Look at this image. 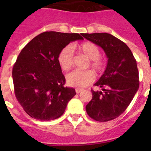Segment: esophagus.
Segmentation results:
<instances>
[{
  "label": "esophagus",
  "mask_w": 151,
  "mask_h": 151,
  "mask_svg": "<svg viewBox=\"0 0 151 151\" xmlns=\"http://www.w3.org/2000/svg\"><path fill=\"white\" fill-rule=\"evenodd\" d=\"M82 89H79V88H76V92L77 94H78V93H80V92L82 91Z\"/></svg>",
  "instance_id": "34e87169"
}]
</instances>
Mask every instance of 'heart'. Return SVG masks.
<instances>
[{"label":"heart","mask_w":151,"mask_h":151,"mask_svg":"<svg viewBox=\"0 0 151 151\" xmlns=\"http://www.w3.org/2000/svg\"><path fill=\"white\" fill-rule=\"evenodd\" d=\"M78 51L90 60V66L97 73L104 70L105 63L100 58V49L95 44L86 41L78 46ZM58 62L63 70L68 71L73 65V53L70 46L64 47L58 55ZM95 78L93 72L90 70H75L66 76V82L70 86L82 88L91 83Z\"/></svg>","instance_id":"1"}]
</instances>
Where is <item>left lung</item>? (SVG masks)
Instances as JSON below:
<instances>
[{
	"label": "left lung",
	"mask_w": 151,
	"mask_h": 151,
	"mask_svg": "<svg viewBox=\"0 0 151 151\" xmlns=\"http://www.w3.org/2000/svg\"><path fill=\"white\" fill-rule=\"evenodd\" d=\"M102 47L108 58L104 73L91 89L92 99L86 105L88 115L98 122H107L120 116L132 101L139 88L137 63L129 47L108 33L82 34Z\"/></svg>",
	"instance_id": "left-lung-1"
}]
</instances>
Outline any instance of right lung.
Masks as SVG:
<instances>
[{
  "label": "right lung",
  "mask_w": 151,
  "mask_h": 151,
  "mask_svg": "<svg viewBox=\"0 0 151 151\" xmlns=\"http://www.w3.org/2000/svg\"><path fill=\"white\" fill-rule=\"evenodd\" d=\"M82 39L77 33L45 32L21 50L12 72L14 92L32 118L41 121L59 118L76 94L74 88L65 86L58 55L71 41Z\"/></svg>",
  "instance_id": "1"
}]
</instances>
